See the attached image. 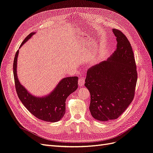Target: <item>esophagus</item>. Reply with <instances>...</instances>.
I'll return each instance as SVG.
<instances>
[{"label":"esophagus","instance_id":"obj_1","mask_svg":"<svg viewBox=\"0 0 153 153\" xmlns=\"http://www.w3.org/2000/svg\"><path fill=\"white\" fill-rule=\"evenodd\" d=\"M84 82H85V78H84V77H82L79 78V81H78L79 85L80 86H84Z\"/></svg>","mask_w":153,"mask_h":153}]
</instances>
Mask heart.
<instances>
[{
  "label": "heart",
  "mask_w": 153,
  "mask_h": 153,
  "mask_svg": "<svg viewBox=\"0 0 153 153\" xmlns=\"http://www.w3.org/2000/svg\"><path fill=\"white\" fill-rule=\"evenodd\" d=\"M97 62V60H93V62H92V63H91V64H96Z\"/></svg>",
  "instance_id": "heart-1"
}]
</instances>
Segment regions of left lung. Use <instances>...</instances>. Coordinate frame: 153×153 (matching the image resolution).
Wrapping results in <instances>:
<instances>
[{
  "label": "left lung",
  "instance_id": "1",
  "mask_svg": "<svg viewBox=\"0 0 153 153\" xmlns=\"http://www.w3.org/2000/svg\"><path fill=\"white\" fill-rule=\"evenodd\" d=\"M117 49L109 59L89 68L85 86L91 94L89 110L99 121L117 119L132 101L137 80L135 59L128 39L113 29Z\"/></svg>",
  "mask_w": 153,
  "mask_h": 153
}]
</instances>
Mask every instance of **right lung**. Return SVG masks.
<instances>
[{
  "label": "right lung",
  "mask_w": 153,
  "mask_h": 153,
  "mask_svg": "<svg viewBox=\"0 0 153 153\" xmlns=\"http://www.w3.org/2000/svg\"><path fill=\"white\" fill-rule=\"evenodd\" d=\"M34 34V32L30 33L22 42L19 48ZM18 53L19 50L17 51L14 59L13 73L16 92L19 100L27 110L38 119L50 122L59 121L65 115L67 98L78 88V77L63 78L48 95L43 97H35L28 92L19 81L17 75Z\"/></svg>",
  "instance_id": "add662e5"
}]
</instances>
